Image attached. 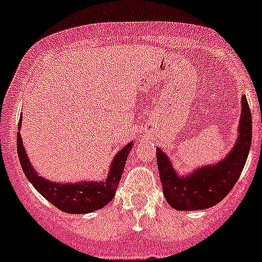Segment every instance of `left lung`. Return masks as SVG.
Instances as JSON below:
<instances>
[{
    "mask_svg": "<svg viewBox=\"0 0 262 262\" xmlns=\"http://www.w3.org/2000/svg\"><path fill=\"white\" fill-rule=\"evenodd\" d=\"M238 139L226 158L215 165L195 170L179 178L167 156L157 148V165L163 195L178 210L207 209L226 198L239 179L245 167L252 139V119L246 96H242V115Z\"/></svg>",
    "mask_w": 262,
    "mask_h": 262,
    "instance_id": "8db88e82",
    "label": "left lung"
}]
</instances>
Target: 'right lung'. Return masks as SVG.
Masks as SVG:
<instances>
[{
	"mask_svg": "<svg viewBox=\"0 0 262 262\" xmlns=\"http://www.w3.org/2000/svg\"><path fill=\"white\" fill-rule=\"evenodd\" d=\"M21 126V118L18 123V129ZM17 155L20 160L21 167L28 180L33 186L52 203L54 207L62 212L71 214L91 213L97 209H101L109 204L114 198L121 173L125 167L126 157L133 147V142L121 148L115 156L112 166H110V175L106 181L100 182H80V184H58L46 180L34 171L30 165L25 149L23 147L20 132H17Z\"/></svg>",
	"mask_w": 262,
	"mask_h": 262,
	"instance_id": "add662e5",
	"label": "right lung"
}]
</instances>
